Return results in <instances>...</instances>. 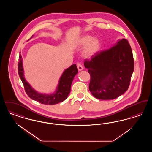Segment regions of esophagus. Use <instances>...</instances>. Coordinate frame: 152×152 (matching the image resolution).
<instances>
[{"mask_svg": "<svg viewBox=\"0 0 152 152\" xmlns=\"http://www.w3.org/2000/svg\"><path fill=\"white\" fill-rule=\"evenodd\" d=\"M77 66L78 70H79V71H82V70L83 69V66H82V65H81V64H80V63H78V64H77Z\"/></svg>", "mask_w": 152, "mask_h": 152, "instance_id": "esophagus-1", "label": "esophagus"}]
</instances>
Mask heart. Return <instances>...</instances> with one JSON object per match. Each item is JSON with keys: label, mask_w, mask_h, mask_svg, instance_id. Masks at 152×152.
I'll return each instance as SVG.
<instances>
[{"label": "heart", "mask_w": 152, "mask_h": 152, "mask_svg": "<svg viewBox=\"0 0 152 152\" xmlns=\"http://www.w3.org/2000/svg\"><path fill=\"white\" fill-rule=\"evenodd\" d=\"M80 47H84L83 55L86 58H91L96 55L100 48V42L97 37H92L89 35L82 36L78 42Z\"/></svg>", "instance_id": "obj_1"}]
</instances>
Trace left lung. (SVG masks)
Returning <instances> with one entry per match:
<instances>
[{
    "mask_svg": "<svg viewBox=\"0 0 152 152\" xmlns=\"http://www.w3.org/2000/svg\"><path fill=\"white\" fill-rule=\"evenodd\" d=\"M91 75L89 89L98 99H115L128 89L134 71V59L128 41L118 40L84 63Z\"/></svg>",
    "mask_w": 152,
    "mask_h": 152,
    "instance_id": "1",
    "label": "left lung"
}]
</instances>
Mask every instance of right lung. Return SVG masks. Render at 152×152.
Returning <instances> with one entry per match:
<instances>
[{
    "label": "right lung",
    "instance_id": "right-lung-1",
    "mask_svg": "<svg viewBox=\"0 0 152 152\" xmlns=\"http://www.w3.org/2000/svg\"><path fill=\"white\" fill-rule=\"evenodd\" d=\"M32 37V36L31 38ZM18 65V73L23 82L26 94L31 99L45 105L56 104L64 101L71 92V88L74 77L78 73L76 65H71L66 69L61 75L56 91L51 94H43L37 92L33 89L25 79L21 55H19V61Z\"/></svg>",
    "mask_w": 152,
    "mask_h": 152
}]
</instances>
